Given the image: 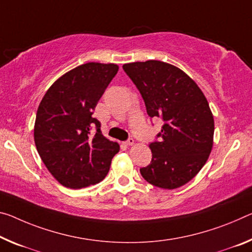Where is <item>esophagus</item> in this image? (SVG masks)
I'll return each instance as SVG.
<instances>
[{
    "mask_svg": "<svg viewBox=\"0 0 252 252\" xmlns=\"http://www.w3.org/2000/svg\"><path fill=\"white\" fill-rule=\"evenodd\" d=\"M133 143H134V140H133L132 138H130L129 140H127V141H126V142H125V145H126V146H132Z\"/></svg>",
    "mask_w": 252,
    "mask_h": 252,
    "instance_id": "34e87169",
    "label": "esophagus"
}]
</instances>
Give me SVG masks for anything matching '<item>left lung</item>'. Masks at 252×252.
Masks as SVG:
<instances>
[{
	"label": "left lung",
	"mask_w": 252,
	"mask_h": 252,
	"mask_svg": "<svg viewBox=\"0 0 252 252\" xmlns=\"http://www.w3.org/2000/svg\"><path fill=\"white\" fill-rule=\"evenodd\" d=\"M150 118L163 121L160 140L151 142L150 165L140 168L151 185L178 189L193 179L213 147L214 119L197 84L178 67L159 61L123 65Z\"/></svg>",
	"instance_id": "obj_1"
}]
</instances>
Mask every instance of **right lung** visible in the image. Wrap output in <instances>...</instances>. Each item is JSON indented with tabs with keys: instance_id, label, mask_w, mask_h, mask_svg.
Returning a JSON list of instances; mask_svg holds the SVG:
<instances>
[{
	"instance_id": "add662e5",
	"label": "right lung",
	"mask_w": 252,
	"mask_h": 252,
	"mask_svg": "<svg viewBox=\"0 0 252 252\" xmlns=\"http://www.w3.org/2000/svg\"><path fill=\"white\" fill-rule=\"evenodd\" d=\"M118 70L115 63L77 66L61 76L40 102L34 143L47 169L63 186L76 189L103 181L119 153V143L105 138L101 123L92 117Z\"/></svg>"
}]
</instances>
